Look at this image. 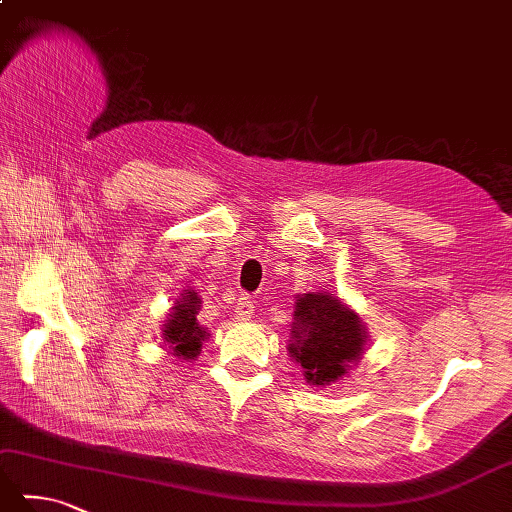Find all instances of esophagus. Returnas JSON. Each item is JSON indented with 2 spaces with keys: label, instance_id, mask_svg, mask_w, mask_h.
Masks as SVG:
<instances>
[{
  "label": "esophagus",
  "instance_id": "1",
  "mask_svg": "<svg viewBox=\"0 0 512 512\" xmlns=\"http://www.w3.org/2000/svg\"><path fill=\"white\" fill-rule=\"evenodd\" d=\"M252 314H254V303H252V298L243 294V296L238 298V305H236V318H238V321H249V318H252Z\"/></svg>",
  "mask_w": 512,
  "mask_h": 512
}]
</instances>
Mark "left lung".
<instances>
[{"label":"left lung","mask_w":512,"mask_h":512,"mask_svg":"<svg viewBox=\"0 0 512 512\" xmlns=\"http://www.w3.org/2000/svg\"><path fill=\"white\" fill-rule=\"evenodd\" d=\"M289 352L312 385H330L359 361L365 334L359 316L330 294L296 296Z\"/></svg>","instance_id":"1"}]
</instances>
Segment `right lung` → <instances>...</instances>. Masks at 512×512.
I'll return each instance as SVG.
<instances>
[{"label": "right lung", "instance_id": "obj_1", "mask_svg": "<svg viewBox=\"0 0 512 512\" xmlns=\"http://www.w3.org/2000/svg\"><path fill=\"white\" fill-rule=\"evenodd\" d=\"M200 310V298L196 292H185L182 294V301L173 307V314L169 321L165 323V341L176 356H182V359H194V356L200 354L202 341L207 339L205 327L198 323V314Z\"/></svg>", "mask_w": 512, "mask_h": 512}]
</instances>
